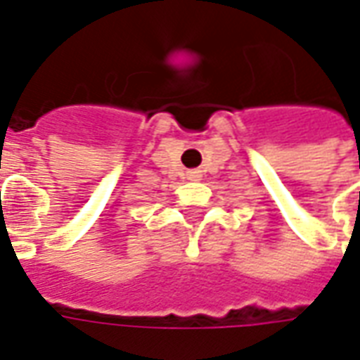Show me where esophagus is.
<instances>
[{"label": "esophagus", "mask_w": 360, "mask_h": 360, "mask_svg": "<svg viewBox=\"0 0 360 360\" xmlns=\"http://www.w3.org/2000/svg\"><path fill=\"white\" fill-rule=\"evenodd\" d=\"M190 178L191 180H198V178H201V172H199V170H191Z\"/></svg>", "instance_id": "esophagus-1"}]
</instances>
